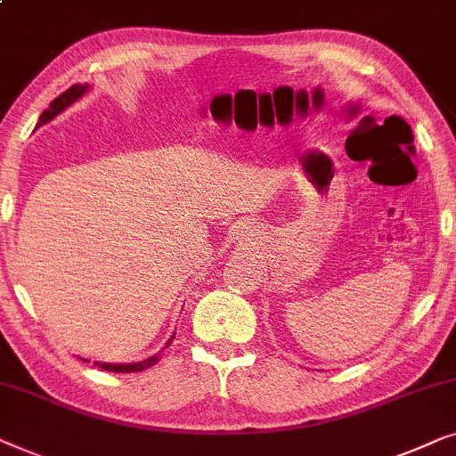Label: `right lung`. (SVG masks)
I'll return each mask as SVG.
<instances>
[{"label": "right lung", "instance_id": "right-lung-1", "mask_svg": "<svg viewBox=\"0 0 456 456\" xmlns=\"http://www.w3.org/2000/svg\"><path fill=\"white\" fill-rule=\"evenodd\" d=\"M86 91H89V85H72L70 89L61 93L60 97H55L53 102L49 103V108L39 116V122H37V128L43 126V124H47L49 120H53V118L58 116V114H61V111H64L66 108H70V105H72L74 102H78V99L83 97ZM172 338H174V336H172ZM172 338L166 342V346H170ZM158 361H159V353L153 354V357L145 359V361H139V363H99V361H95V365L102 367V370H105V371H114V373H134V371L147 370V367H153L155 363H158Z\"/></svg>", "mask_w": 456, "mask_h": 456}]
</instances>
